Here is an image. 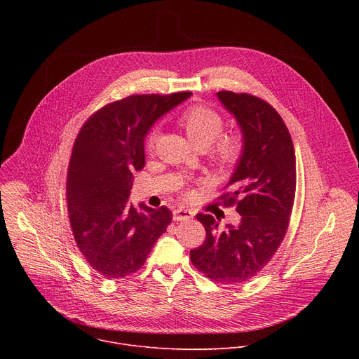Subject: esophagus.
<instances>
[{"label": "esophagus", "instance_id": "34e87169", "mask_svg": "<svg viewBox=\"0 0 359 359\" xmlns=\"http://www.w3.org/2000/svg\"><path fill=\"white\" fill-rule=\"evenodd\" d=\"M193 212L189 210V209H184V208H179L173 212V219L176 222H183V220H190L193 217Z\"/></svg>", "mask_w": 359, "mask_h": 359}]
</instances>
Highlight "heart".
<instances>
[{"instance_id": "heart-1", "label": "heart", "mask_w": 359, "mask_h": 359, "mask_svg": "<svg viewBox=\"0 0 359 359\" xmlns=\"http://www.w3.org/2000/svg\"><path fill=\"white\" fill-rule=\"evenodd\" d=\"M179 125L186 132L190 142L198 149H208L212 145V158L222 166L229 168L236 163L241 151V137L237 133L220 135L223 129L222 116L206 107L196 105L184 109L179 119ZM156 132L151 130L146 137V149L150 150L155 144Z\"/></svg>"}]
</instances>
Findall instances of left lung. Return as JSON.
I'll return each instance as SVG.
<instances>
[{
    "label": "left lung",
    "instance_id": "left-lung-1",
    "mask_svg": "<svg viewBox=\"0 0 359 359\" xmlns=\"http://www.w3.org/2000/svg\"><path fill=\"white\" fill-rule=\"evenodd\" d=\"M217 99L241 130V153L220 196L226 206L236 204L240 223H219L197 215L206 240L190 251L193 266L222 284H240L257 276L280 247L295 196L294 144L278 112L266 100L248 93L217 92Z\"/></svg>",
    "mask_w": 359,
    "mask_h": 359
}]
</instances>
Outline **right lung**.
<instances>
[{"label": "right lung", "mask_w": 359, "mask_h": 359, "mask_svg": "<svg viewBox=\"0 0 359 359\" xmlns=\"http://www.w3.org/2000/svg\"><path fill=\"white\" fill-rule=\"evenodd\" d=\"M190 95H132L99 109L79 130L67 176L68 213L79 251L100 276L137 271L172 222L168 208L136 209L129 196L133 173L144 168L150 128Z\"/></svg>", "instance_id": "1"}]
</instances>
